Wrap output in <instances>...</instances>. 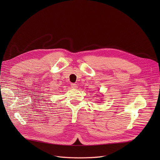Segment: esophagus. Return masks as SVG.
Here are the masks:
<instances>
[{
  "label": "esophagus",
  "mask_w": 160,
  "mask_h": 160,
  "mask_svg": "<svg viewBox=\"0 0 160 160\" xmlns=\"http://www.w3.org/2000/svg\"><path fill=\"white\" fill-rule=\"evenodd\" d=\"M71 88L73 89H77L78 88L77 84H76V83H71Z\"/></svg>",
  "instance_id": "obj_1"
}]
</instances>
